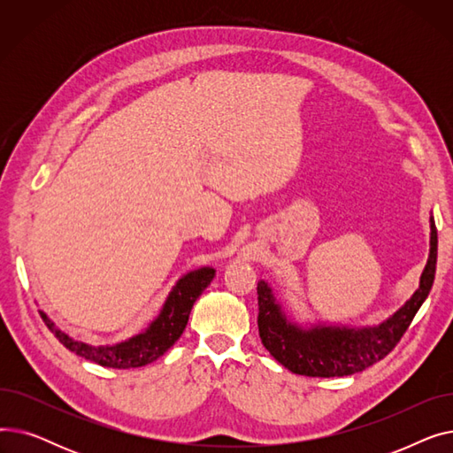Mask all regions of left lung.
<instances>
[{
    "label": "left lung",
    "mask_w": 453,
    "mask_h": 453,
    "mask_svg": "<svg viewBox=\"0 0 453 453\" xmlns=\"http://www.w3.org/2000/svg\"><path fill=\"white\" fill-rule=\"evenodd\" d=\"M430 255L422 270L418 288L398 311L372 326L306 325L292 321L277 303L266 280L257 284L258 336L273 358L296 374L304 376H347L360 372L395 349L408 330L418 308L430 294L437 268V227L430 217Z\"/></svg>",
    "instance_id": "8db88e82"
}]
</instances>
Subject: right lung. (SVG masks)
I'll return each mask as SVG.
<instances>
[{
	"label": "right lung",
	"instance_id": "right-lung-1",
	"mask_svg": "<svg viewBox=\"0 0 453 453\" xmlns=\"http://www.w3.org/2000/svg\"><path fill=\"white\" fill-rule=\"evenodd\" d=\"M214 273H217V270L211 266H203L185 273L181 279H178L171 294L166 296L157 318L145 330L139 332V334L113 345L95 347L84 342H77L67 336L65 332H62L47 318L45 312H40V316L45 321L47 328L58 338V342L71 352L82 356L84 360L111 369L142 367L157 360L159 356H163L180 340L188 321V314L193 311V304L209 287L211 280L214 279Z\"/></svg>",
	"mask_w": 453,
	"mask_h": 453
}]
</instances>
